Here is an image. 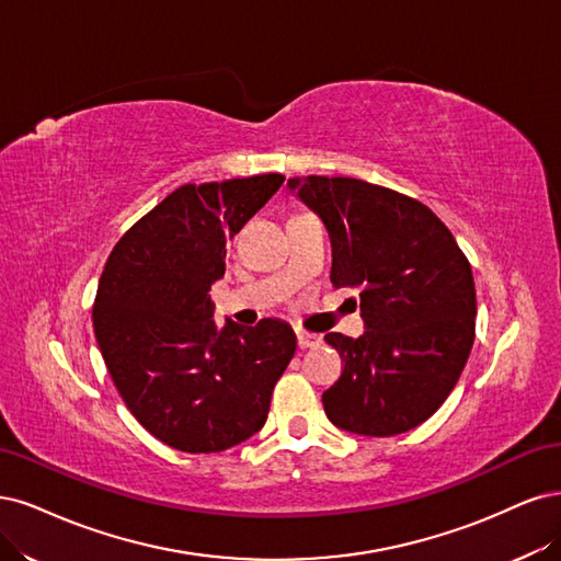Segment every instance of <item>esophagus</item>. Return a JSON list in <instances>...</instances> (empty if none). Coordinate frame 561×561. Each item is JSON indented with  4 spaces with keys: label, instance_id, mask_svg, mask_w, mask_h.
<instances>
[{
    "label": "esophagus",
    "instance_id": "1",
    "mask_svg": "<svg viewBox=\"0 0 561 561\" xmlns=\"http://www.w3.org/2000/svg\"><path fill=\"white\" fill-rule=\"evenodd\" d=\"M296 340H298V350H310L321 345V337L314 333H307V331H296Z\"/></svg>",
    "mask_w": 561,
    "mask_h": 561
}]
</instances>
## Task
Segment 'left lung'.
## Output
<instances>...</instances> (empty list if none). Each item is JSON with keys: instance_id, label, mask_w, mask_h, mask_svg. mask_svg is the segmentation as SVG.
Here are the masks:
<instances>
[{"instance_id": "left-lung-1", "label": "left lung", "mask_w": 561, "mask_h": 561, "mask_svg": "<svg viewBox=\"0 0 561 561\" xmlns=\"http://www.w3.org/2000/svg\"><path fill=\"white\" fill-rule=\"evenodd\" d=\"M327 224L331 282L356 288L366 333H327L345 360L327 417L389 438L426 422L459 382L476 340V284L455 234L424 203L364 179H291Z\"/></svg>"}]
</instances>
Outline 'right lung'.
Wrapping results in <instances>:
<instances>
[{
	"mask_svg": "<svg viewBox=\"0 0 561 561\" xmlns=\"http://www.w3.org/2000/svg\"><path fill=\"white\" fill-rule=\"evenodd\" d=\"M284 179L179 186L106 259L93 302L102 358L135 420L174 449L209 455L254 436L294 358L296 335L284 321H228L219 331L209 296L226 273V238Z\"/></svg>",
	"mask_w": 561,
	"mask_h": 561,
	"instance_id": "obj_1",
	"label": "right lung"
}]
</instances>
